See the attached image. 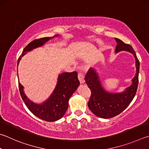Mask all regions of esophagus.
Listing matches in <instances>:
<instances>
[{
  "mask_svg": "<svg viewBox=\"0 0 149 149\" xmlns=\"http://www.w3.org/2000/svg\"><path fill=\"white\" fill-rule=\"evenodd\" d=\"M78 79H79L81 83H83L85 82V79H84V75L83 74V72H79L78 73Z\"/></svg>",
  "mask_w": 149,
  "mask_h": 149,
  "instance_id": "esophagus-1",
  "label": "esophagus"
}]
</instances>
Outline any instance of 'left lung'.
<instances>
[{"instance_id":"obj_1","label":"left lung","mask_w":149,"mask_h":149,"mask_svg":"<svg viewBox=\"0 0 149 149\" xmlns=\"http://www.w3.org/2000/svg\"><path fill=\"white\" fill-rule=\"evenodd\" d=\"M117 45L115 52L127 51L132 53L136 58V74L132 79V84L122 93L112 94L107 93L102 86L96 72L89 68L85 75V80L91 91L88 102L89 109L94 115L103 118H109L118 115L130 104L136 95L139 82V61L136 52L130 45L125 44L122 40L115 38Z\"/></svg>"}]
</instances>
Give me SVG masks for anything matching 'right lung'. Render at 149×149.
<instances>
[{"label":"right lung","instance_id":"right-lung-1","mask_svg":"<svg viewBox=\"0 0 149 149\" xmlns=\"http://www.w3.org/2000/svg\"><path fill=\"white\" fill-rule=\"evenodd\" d=\"M57 36V35H56ZM53 37H45L34 40L24 48L22 55L17 61V66L21 57L25 55V52L34 48L40 47ZM19 89L23 102L28 109L41 119L53 122L60 119L65 114L68 107V100L70 97L79 85L77 72H65L58 75L56 88L47 100L42 104H36L30 101L23 92V86L19 82Z\"/></svg>","mask_w":149,"mask_h":149}]
</instances>
